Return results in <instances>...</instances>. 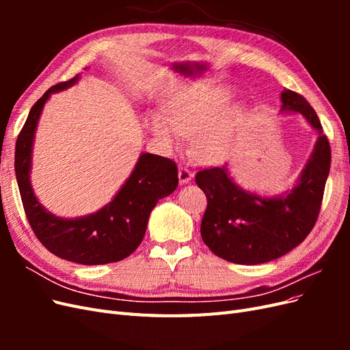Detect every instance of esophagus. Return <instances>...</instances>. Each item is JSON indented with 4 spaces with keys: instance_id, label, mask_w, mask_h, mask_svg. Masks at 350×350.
Instances as JSON below:
<instances>
[{
    "instance_id": "obj_1",
    "label": "esophagus",
    "mask_w": 350,
    "mask_h": 350,
    "mask_svg": "<svg viewBox=\"0 0 350 350\" xmlns=\"http://www.w3.org/2000/svg\"><path fill=\"white\" fill-rule=\"evenodd\" d=\"M178 176H179V183H181V184H188L193 179L194 174H193V171L188 166L181 165V167H179Z\"/></svg>"
}]
</instances>
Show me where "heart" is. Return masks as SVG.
<instances>
[{
    "mask_svg": "<svg viewBox=\"0 0 350 350\" xmlns=\"http://www.w3.org/2000/svg\"><path fill=\"white\" fill-rule=\"evenodd\" d=\"M229 93L216 86L178 92L165 102V116L153 113L152 133L169 147L181 146L184 137L196 135V150L206 161L225 156L234 142L241 111L227 107Z\"/></svg>",
    "mask_w": 350,
    "mask_h": 350,
    "instance_id": "heart-1",
    "label": "heart"
}]
</instances>
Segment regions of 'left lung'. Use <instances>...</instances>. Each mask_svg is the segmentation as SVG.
Listing matches in <instances>:
<instances>
[{
  "label": "left lung",
  "instance_id": "obj_1",
  "mask_svg": "<svg viewBox=\"0 0 350 350\" xmlns=\"http://www.w3.org/2000/svg\"><path fill=\"white\" fill-rule=\"evenodd\" d=\"M282 111L299 112L320 137L298 184L283 197L264 198L235 185L226 166L201 169L197 185L207 197L201 238L215 256L237 264H261L288 254L310 235L320 215L332 150L317 112L302 94L284 90Z\"/></svg>",
  "mask_w": 350,
  "mask_h": 350
}]
</instances>
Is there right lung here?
I'll use <instances>...</instances> for the list:
<instances>
[{"label":"right lung","mask_w":350,"mask_h":350,"mask_svg":"<svg viewBox=\"0 0 350 350\" xmlns=\"http://www.w3.org/2000/svg\"><path fill=\"white\" fill-rule=\"evenodd\" d=\"M77 80L79 76L55 84L31 107L17 137L14 169L27 221L42 245L62 260L98 266L121 261L140 245L150 211L159 200L175 191L178 167L171 159L143 153L118 194L96 213L68 220L42 207L29 178L38 120L51 93L64 90Z\"/></svg>","instance_id":"obj_1"}]
</instances>
